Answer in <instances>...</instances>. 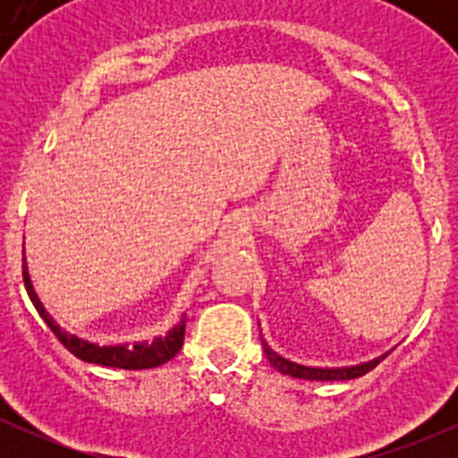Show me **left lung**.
<instances>
[{"instance_id": "1", "label": "left lung", "mask_w": 458, "mask_h": 458, "mask_svg": "<svg viewBox=\"0 0 458 458\" xmlns=\"http://www.w3.org/2000/svg\"><path fill=\"white\" fill-rule=\"evenodd\" d=\"M263 352H266L267 361H270L281 374H288V377H294V378H308V381H348V378L363 377V374L370 372L372 368H377L378 363L386 359V354H383V357L372 359V361L361 363V366H352V368H308V366H299V363L294 361H288V359H284L281 354H276L266 341H263Z\"/></svg>"}]
</instances>
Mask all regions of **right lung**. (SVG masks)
Wrapping results in <instances>:
<instances>
[{"label":"right lung","mask_w":458,"mask_h":458,"mask_svg":"<svg viewBox=\"0 0 458 458\" xmlns=\"http://www.w3.org/2000/svg\"><path fill=\"white\" fill-rule=\"evenodd\" d=\"M21 261H24V266H21L24 267V285L32 306H35V310L39 312V317L48 323V327L55 332V336L62 341L64 348H66L68 352L75 354L77 359H81V361L99 363V366H108V368H122V370H146V368L164 366L165 361H170V359L182 350L183 335H186V326H183V321L179 323L177 327H173L165 336H157L152 344L97 345V344H88L86 339H80V336L75 335H68L66 330L59 327V323H55V318L46 312V308L41 306L39 297H37L35 290H32L29 270H26V257H21Z\"/></svg>","instance_id":"obj_1"}]
</instances>
